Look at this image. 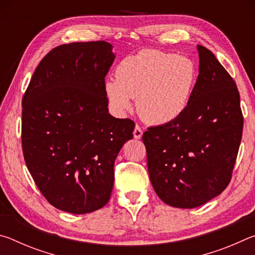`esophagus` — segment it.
<instances>
[{"label":"esophagus","mask_w":255,"mask_h":255,"mask_svg":"<svg viewBox=\"0 0 255 255\" xmlns=\"http://www.w3.org/2000/svg\"><path fill=\"white\" fill-rule=\"evenodd\" d=\"M132 133H133V137H135L136 139H139V138L141 137V135H143V130H141L139 126H136L135 129H133Z\"/></svg>","instance_id":"34e87169"}]
</instances>
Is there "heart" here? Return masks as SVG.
<instances>
[{"label":"heart","instance_id":"obj_1","mask_svg":"<svg viewBox=\"0 0 255 255\" xmlns=\"http://www.w3.org/2000/svg\"><path fill=\"white\" fill-rule=\"evenodd\" d=\"M117 79L105 82V93L111 110L123 116L137 110L145 122L165 125L187 110L197 82V66L187 56L144 49L125 57L117 66Z\"/></svg>","mask_w":255,"mask_h":255}]
</instances>
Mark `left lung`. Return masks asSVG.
<instances>
[{
	"label": "left lung",
	"instance_id": "8db88e82",
	"mask_svg": "<svg viewBox=\"0 0 255 255\" xmlns=\"http://www.w3.org/2000/svg\"><path fill=\"white\" fill-rule=\"evenodd\" d=\"M198 53L199 75L187 110L143 133L150 182L175 208H196L226 189L243 132L236 83L209 49L198 45Z\"/></svg>",
	"mask_w": 255,
	"mask_h": 255
}]
</instances>
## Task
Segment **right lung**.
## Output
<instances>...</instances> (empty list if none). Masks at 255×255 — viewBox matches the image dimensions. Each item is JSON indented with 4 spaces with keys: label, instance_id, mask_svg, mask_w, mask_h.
<instances>
[{
    "label": "right lung",
    "instance_id": "obj_1",
    "mask_svg": "<svg viewBox=\"0 0 255 255\" xmlns=\"http://www.w3.org/2000/svg\"><path fill=\"white\" fill-rule=\"evenodd\" d=\"M115 60L107 41L50 50L22 98L23 157L55 208L88 214L110 199L115 161L135 123L108 112L105 77Z\"/></svg>",
    "mask_w": 255,
    "mask_h": 255
}]
</instances>
